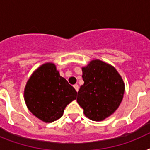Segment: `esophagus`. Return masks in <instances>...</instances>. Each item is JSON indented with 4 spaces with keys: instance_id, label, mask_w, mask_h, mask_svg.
<instances>
[{
    "instance_id": "obj_1",
    "label": "esophagus",
    "mask_w": 150,
    "mask_h": 150,
    "mask_svg": "<svg viewBox=\"0 0 150 150\" xmlns=\"http://www.w3.org/2000/svg\"><path fill=\"white\" fill-rule=\"evenodd\" d=\"M73 86H74V88H75V89L76 90V91H77V92L79 91V85L75 84V85H74Z\"/></svg>"
}]
</instances>
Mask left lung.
Listing matches in <instances>:
<instances>
[{
    "instance_id": "8db88e82",
    "label": "left lung",
    "mask_w": 150,
    "mask_h": 150,
    "mask_svg": "<svg viewBox=\"0 0 150 150\" xmlns=\"http://www.w3.org/2000/svg\"><path fill=\"white\" fill-rule=\"evenodd\" d=\"M84 84L77 102L92 121H100L113 114L123 100L125 82L116 68L96 59L82 67Z\"/></svg>"
}]
</instances>
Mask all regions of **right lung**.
Returning <instances> with one entry per match:
<instances>
[{
    "mask_svg": "<svg viewBox=\"0 0 150 150\" xmlns=\"http://www.w3.org/2000/svg\"><path fill=\"white\" fill-rule=\"evenodd\" d=\"M77 92L61 77L54 63L34 71L24 89L27 108L37 118L51 123L62 117L66 106L76 99Z\"/></svg>",
    "mask_w": 150,
    "mask_h": 150,
    "instance_id": "1",
    "label": "right lung"
}]
</instances>
